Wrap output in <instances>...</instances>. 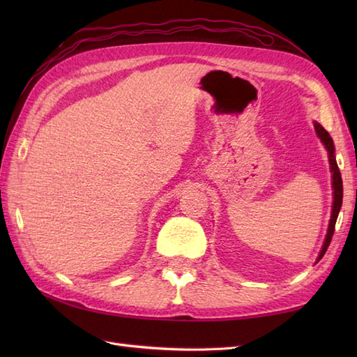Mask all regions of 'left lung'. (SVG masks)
Here are the masks:
<instances>
[{"mask_svg":"<svg viewBox=\"0 0 357 357\" xmlns=\"http://www.w3.org/2000/svg\"><path fill=\"white\" fill-rule=\"evenodd\" d=\"M314 130H316L317 138L321 139L324 147L328 151V162H330V172H331V188H333V206H331V216H330L328 229H327V234H325L321 252L316 257V262H319L322 259V256L325 255V252H327V248H328L331 238H333V233H335L336 219H337L340 207H342L344 187H342V178H340V172H339L336 156H335V144H333L330 133L325 130V128L319 123H316V121H314Z\"/></svg>","mask_w":357,"mask_h":357,"instance_id":"8db88e82","label":"left lung"}]
</instances>
